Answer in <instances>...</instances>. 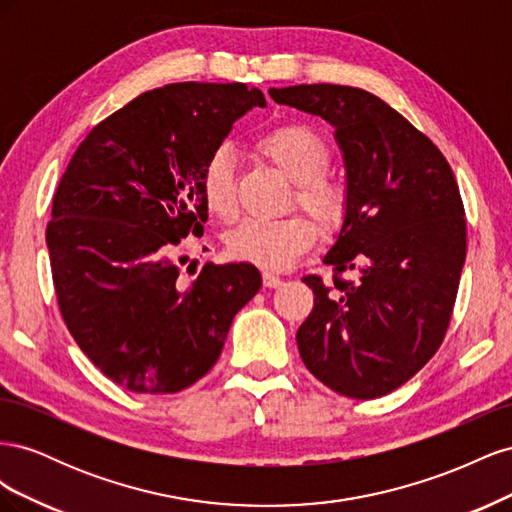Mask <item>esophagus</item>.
Returning a JSON list of instances; mask_svg holds the SVG:
<instances>
[{"label":"esophagus","instance_id":"1","mask_svg":"<svg viewBox=\"0 0 512 512\" xmlns=\"http://www.w3.org/2000/svg\"><path fill=\"white\" fill-rule=\"evenodd\" d=\"M262 284H265L267 288H277L282 284V277L275 275L273 271H265V273H262Z\"/></svg>","mask_w":512,"mask_h":512}]
</instances>
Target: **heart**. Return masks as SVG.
Returning <instances> with one entry per match:
<instances>
[{
  "mask_svg": "<svg viewBox=\"0 0 512 512\" xmlns=\"http://www.w3.org/2000/svg\"><path fill=\"white\" fill-rule=\"evenodd\" d=\"M256 151L294 183V200L324 228L344 222L348 194L344 183L327 175L331 149L305 123H284L260 134ZM200 196L209 213L224 222L237 215L235 153L222 145L211 151L200 173ZM316 241V226L303 215L282 220H245L226 237L228 252L265 269H286Z\"/></svg>",
  "mask_w": 512,
  "mask_h": 512,
  "instance_id": "1",
  "label": "heart"
}]
</instances>
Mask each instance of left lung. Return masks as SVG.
<instances>
[{
    "mask_svg": "<svg viewBox=\"0 0 512 512\" xmlns=\"http://www.w3.org/2000/svg\"><path fill=\"white\" fill-rule=\"evenodd\" d=\"M269 96L331 123L346 168V215L322 258L335 275L303 277L316 299L299 354L335 393L382 397L436 354L451 322L466 262L455 175L423 132L365 89L318 83ZM348 268L359 281L338 277Z\"/></svg>",
    "mask_w": 512,
    "mask_h": 512,
    "instance_id": "8db88e82",
    "label": "left lung"
}]
</instances>
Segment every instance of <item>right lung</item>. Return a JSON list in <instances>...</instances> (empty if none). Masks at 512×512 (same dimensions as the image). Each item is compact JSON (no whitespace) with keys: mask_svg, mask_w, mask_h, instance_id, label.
Segmentation results:
<instances>
[{"mask_svg":"<svg viewBox=\"0 0 512 512\" xmlns=\"http://www.w3.org/2000/svg\"><path fill=\"white\" fill-rule=\"evenodd\" d=\"M262 91L173 83L100 121L53 198L46 245L74 342L123 389H188L220 359L232 318L260 290L250 262L205 265L181 288L175 250L203 232L200 173Z\"/></svg>","mask_w":512,"mask_h":512,"instance_id":"obj_1","label":"right lung"}]
</instances>
